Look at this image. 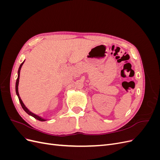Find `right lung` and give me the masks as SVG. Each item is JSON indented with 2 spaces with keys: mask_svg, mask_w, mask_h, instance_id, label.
I'll return each instance as SVG.
<instances>
[{
  "mask_svg": "<svg viewBox=\"0 0 160 160\" xmlns=\"http://www.w3.org/2000/svg\"><path fill=\"white\" fill-rule=\"evenodd\" d=\"M25 61H24L22 62V63L21 64L20 67H19V68H18V77H17V81H16V85H15L16 93H17V95L18 96L19 102H20V103H21V106H22V109H24V111H25L27 114H28L29 115L32 116V117H33L34 118H35L36 119H37V120H38V121H41V122H45V121H47V119L43 118L41 117V116H39V115H36V114H35L34 113L31 112V111L26 107L25 105L23 103L22 101L21 100V98H20V95H19V93H18V83H19V78H20V72H21V67H22V65H23V63H24V62H25Z\"/></svg>",
  "mask_w": 160,
  "mask_h": 160,
  "instance_id": "add662e5",
  "label": "right lung"
}]
</instances>
